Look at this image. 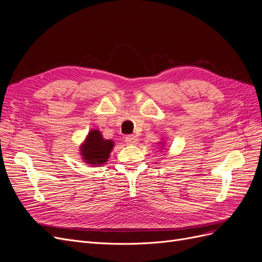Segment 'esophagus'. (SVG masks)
I'll list each match as a JSON object with an SVG mask.
<instances>
[{"mask_svg":"<svg viewBox=\"0 0 262 262\" xmlns=\"http://www.w3.org/2000/svg\"><path fill=\"white\" fill-rule=\"evenodd\" d=\"M125 143L129 144V145H133V144H137L138 143V138L136 136H133V134H131V136H126L125 137Z\"/></svg>","mask_w":262,"mask_h":262,"instance_id":"esophagus-1","label":"esophagus"}]
</instances>
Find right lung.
<instances>
[{"instance_id":"obj_1","label":"right lung","mask_w":262,"mask_h":262,"mask_svg":"<svg viewBox=\"0 0 262 262\" xmlns=\"http://www.w3.org/2000/svg\"><path fill=\"white\" fill-rule=\"evenodd\" d=\"M114 147L112 140L102 139L98 130H93L89 133L85 143L81 147L83 160L87 164L101 165L107 162L110 152Z\"/></svg>"}]
</instances>
